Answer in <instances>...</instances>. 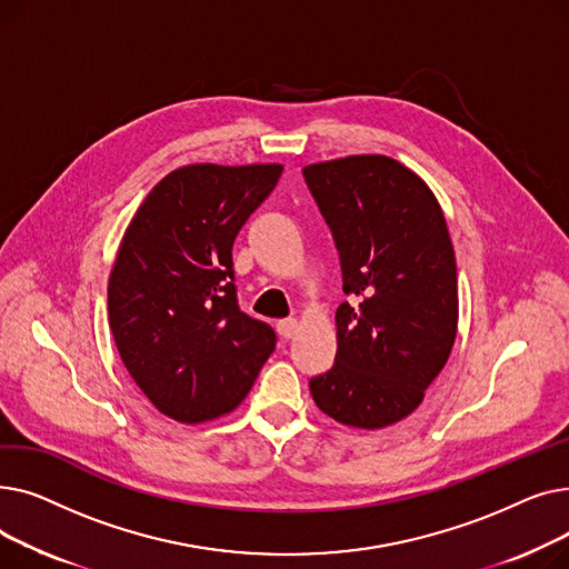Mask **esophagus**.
<instances>
[{"mask_svg": "<svg viewBox=\"0 0 569 569\" xmlns=\"http://www.w3.org/2000/svg\"><path fill=\"white\" fill-rule=\"evenodd\" d=\"M297 327H300V322L295 318H286V320H279L277 332L281 335V339H292L297 335Z\"/></svg>", "mask_w": 569, "mask_h": 569, "instance_id": "esophagus-1", "label": "esophagus"}]
</instances>
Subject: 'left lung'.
Masks as SVG:
<instances>
[{"instance_id":"obj_1","label":"left lung","mask_w":569,"mask_h":569,"mask_svg":"<svg viewBox=\"0 0 569 569\" xmlns=\"http://www.w3.org/2000/svg\"><path fill=\"white\" fill-rule=\"evenodd\" d=\"M307 187L335 234L343 292L335 367L311 378L316 406L382 429L425 401L459 325L455 247L420 174L382 154L311 163Z\"/></svg>"}]
</instances>
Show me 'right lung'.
Masks as SVG:
<instances>
[{"label":"right lung","instance_id":"right-lung-1","mask_svg":"<svg viewBox=\"0 0 569 569\" xmlns=\"http://www.w3.org/2000/svg\"><path fill=\"white\" fill-rule=\"evenodd\" d=\"M281 170L177 168L147 193L119 244L110 330L142 395L177 422L232 412L277 346L272 327L237 307L232 242Z\"/></svg>","mask_w":569,"mask_h":569}]
</instances>
